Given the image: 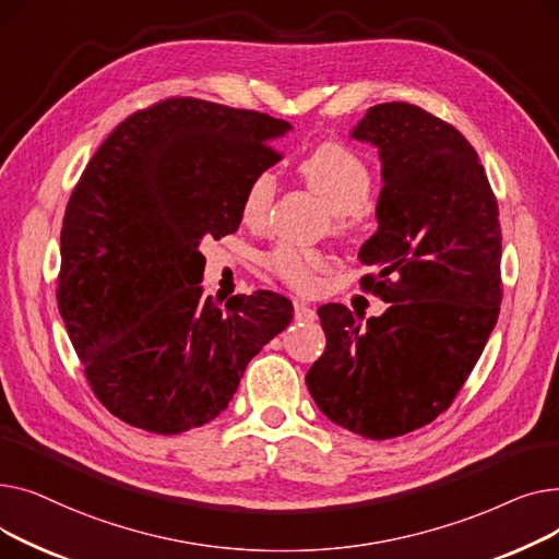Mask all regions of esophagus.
I'll return each instance as SVG.
<instances>
[{
  "label": "esophagus",
  "instance_id": "34e87169",
  "mask_svg": "<svg viewBox=\"0 0 559 559\" xmlns=\"http://www.w3.org/2000/svg\"><path fill=\"white\" fill-rule=\"evenodd\" d=\"M314 310L301 301H295V321H299V324H308V321H314Z\"/></svg>",
  "mask_w": 559,
  "mask_h": 559
}]
</instances>
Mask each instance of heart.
<instances>
[{
  "instance_id": "obj_1",
  "label": "heart",
  "mask_w": 559,
  "mask_h": 559,
  "mask_svg": "<svg viewBox=\"0 0 559 559\" xmlns=\"http://www.w3.org/2000/svg\"><path fill=\"white\" fill-rule=\"evenodd\" d=\"M299 176L310 192L329 205L333 230L346 235L365 219V203L373 192V169L342 142H321L299 163ZM276 197V179L260 171L249 181L240 213L245 224H262ZM267 267L289 287L308 292L314 287L317 272L326 267V255L317 249L281 245L267 255Z\"/></svg>"
}]
</instances>
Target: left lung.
I'll return each instance as SVG.
<instances>
[{"mask_svg": "<svg viewBox=\"0 0 559 559\" xmlns=\"http://www.w3.org/2000/svg\"><path fill=\"white\" fill-rule=\"evenodd\" d=\"M350 138L378 146V230L360 260L362 289L390 308L362 317L319 308L326 348L308 390L333 424L367 439L413 432L444 409L474 371L503 299L501 222L468 140L428 110L390 102Z\"/></svg>", "mask_w": 559, "mask_h": 559, "instance_id": "left-lung-1", "label": "left lung"}]
</instances>
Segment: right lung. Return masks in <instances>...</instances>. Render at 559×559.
<instances>
[{
    "label": "right lung",
    "instance_id": "add662e5",
    "mask_svg": "<svg viewBox=\"0 0 559 559\" xmlns=\"http://www.w3.org/2000/svg\"><path fill=\"white\" fill-rule=\"evenodd\" d=\"M289 124L264 112L169 97L102 142L68 201L58 310L110 415L179 435L226 409L249 360L292 321L276 292L203 297V238L242 222V194L281 160Z\"/></svg>",
    "mask_w": 559,
    "mask_h": 559
}]
</instances>
